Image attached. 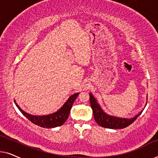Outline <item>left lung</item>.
<instances>
[{
  "mask_svg": "<svg viewBox=\"0 0 158 158\" xmlns=\"http://www.w3.org/2000/svg\"><path fill=\"white\" fill-rule=\"evenodd\" d=\"M147 101H148V96H147ZM90 103L93 109V112H94L95 121L101 127L108 129H124L125 127L129 126L137 119L138 116L142 114L144 109V108L139 114L134 116L133 118H127L116 117V116L109 115V114L106 113L91 93H90Z\"/></svg>",
  "mask_w": 158,
  "mask_h": 158,
  "instance_id": "left-lung-1",
  "label": "left lung"
}]
</instances>
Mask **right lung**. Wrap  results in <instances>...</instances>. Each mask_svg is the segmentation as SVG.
<instances>
[{
  "label": "right lung",
  "instance_id": "obj_1",
  "mask_svg": "<svg viewBox=\"0 0 158 158\" xmlns=\"http://www.w3.org/2000/svg\"><path fill=\"white\" fill-rule=\"evenodd\" d=\"M79 94L80 93H76L70 96L66 102L62 105V106L55 113L44 116L31 115L21 109L15 100L14 102L19 111L23 114V115L26 116L29 121H31L33 124L43 128H55V127L62 126L68 119L72 106Z\"/></svg>",
  "mask_w": 158,
  "mask_h": 158
}]
</instances>
